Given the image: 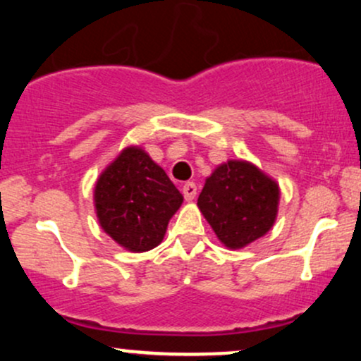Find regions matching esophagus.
<instances>
[{
	"instance_id": "obj_1",
	"label": "esophagus",
	"mask_w": 361,
	"mask_h": 361,
	"mask_svg": "<svg viewBox=\"0 0 361 361\" xmlns=\"http://www.w3.org/2000/svg\"><path fill=\"white\" fill-rule=\"evenodd\" d=\"M182 194H184L185 201H192L197 194L196 184H194V182H185V184L182 185Z\"/></svg>"
}]
</instances>
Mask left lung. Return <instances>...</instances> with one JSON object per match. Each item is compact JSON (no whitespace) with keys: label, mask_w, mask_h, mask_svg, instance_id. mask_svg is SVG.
<instances>
[{"label":"left lung","mask_w":361,"mask_h":361,"mask_svg":"<svg viewBox=\"0 0 361 361\" xmlns=\"http://www.w3.org/2000/svg\"><path fill=\"white\" fill-rule=\"evenodd\" d=\"M281 189L247 160H228L206 179L197 206L224 247L238 250L270 231Z\"/></svg>","instance_id":"obj_1"}]
</instances>
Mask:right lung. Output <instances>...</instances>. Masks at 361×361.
Returning <instances> with one entry per match:
<instances>
[{
  "instance_id": "1",
  "label": "right lung",
  "mask_w": 361,
  "mask_h": 361,
  "mask_svg": "<svg viewBox=\"0 0 361 361\" xmlns=\"http://www.w3.org/2000/svg\"><path fill=\"white\" fill-rule=\"evenodd\" d=\"M182 194L142 147H126L101 172L94 207L101 228L128 252H148L164 240Z\"/></svg>"
}]
</instances>
